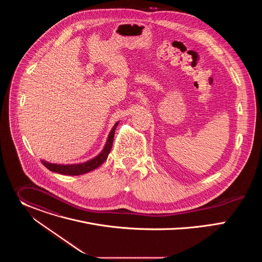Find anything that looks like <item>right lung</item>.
I'll use <instances>...</instances> for the list:
<instances>
[{
    "instance_id": "obj_1",
    "label": "right lung",
    "mask_w": 262,
    "mask_h": 262,
    "mask_svg": "<svg viewBox=\"0 0 262 262\" xmlns=\"http://www.w3.org/2000/svg\"><path fill=\"white\" fill-rule=\"evenodd\" d=\"M119 121L115 123V125L112 127L105 145L103 147V149L101 150V152L99 155H97L95 158L85 162V163H80V164H71V165H61V164H52L49 163L45 160H41V163L52 172H56L59 174H63V175H82L85 173H88L90 171H93L94 169L98 168L106 159L107 156L112 149V145H113V140H114V135H115V129L118 125Z\"/></svg>"
}]
</instances>
